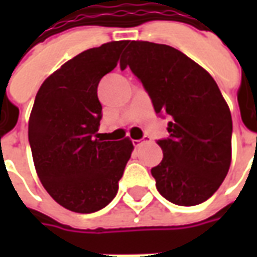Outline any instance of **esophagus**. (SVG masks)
<instances>
[{
    "label": "esophagus",
    "mask_w": 257,
    "mask_h": 257,
    "mask_svg": "<svg viewBox=\"0 0 257 257\" xmlns=\"http://www.w3.org/2000/svg\"><path fill=\"white\" fill-rule=\"evenodd\" d=\"M146 142H149V138H143V139L140 140H134V146L135 147H139V146H142Z\"/></svg>",
    "instance_id": "1"
}]
</instances>
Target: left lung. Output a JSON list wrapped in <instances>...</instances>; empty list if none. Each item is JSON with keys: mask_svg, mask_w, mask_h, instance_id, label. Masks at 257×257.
<instances>
[{"mask_svg": "<svg viewBox=\"0 0 257 257\" xmlns=\"http://www.w3.org/2000/svg\"><path fill=\"white\" fill-rule=\"evenodd\" d=\"M129 66L157 114L171 118L169 138L157 140L162 161L151 169L169 202L193 206L212 197L231 162V112L210 74L178 49L131 41L121 68Z\"/></svg>", "mask_w": 257, "mask_h": 257, "instance_id": "8db88e82", "label": "left lung"}]
</instances>
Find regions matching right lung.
Listing matches in <instances>:
<instances>
[{"instance_id":"1","label":"right lung","mask_w":257,"mask_h":257,"mask_svg":"<svg viewBox=\"0 0 257 257\" xmlns=\"http://www.w3.org/2000/svg\"><path fill=\"white\" fill-rule=\"evenodd\" d=\"M126 44L107 42L68 60L44 81L31 110L29 143L37 175L58 204L77 213L111 202L134 150L129 139H97V85Z\"/></svg>"}]
</instances>
